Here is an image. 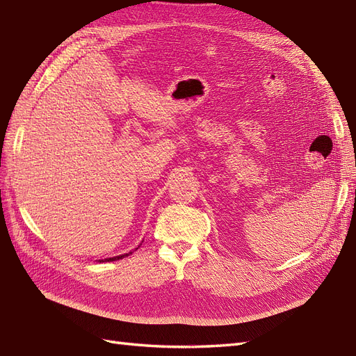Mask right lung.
I'll return each instance as SVG.
<instances>
[{"mask_svg": "<svg viewBox=\"0 0 356 356\" xmlns=\"http://www.w3.org/2000/svg\"><path fill=\"white\" fill-rule=\"evenodd\" d=\"M130 253H131V252H130ZM130 253H126V254H121V256H115V258H109V259H104V261H117V259H122V258H124V256H129ZM102 261H103V259H102ZM102 261H100V262H102ZM104 261H103V262H104Z\"/></svg>", "mask_w": 356, "mask_h": 356, "instance_id": "add662e5", "label": "right lung"}]
</instances>
